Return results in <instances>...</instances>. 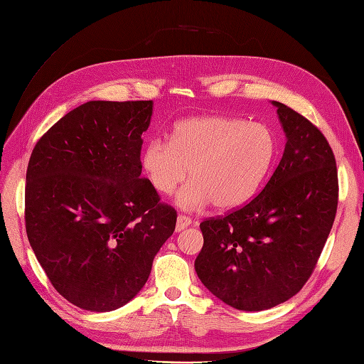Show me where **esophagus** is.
<instances>
[{
	"mask_svg": "<svg viewBox=\"0 0 364 364\" xmlns=\"http://www.w3.org/2000/svg\"><path fill=\"white\" fill-rule=\"evenodd\" d=\"M191 218L186 217V215H178V220H176V232H181V230L186 229L191 225Z\"/></svg>",
	"mask_w": 364,
	"mask_h": 364,
	"instance_id": "1",
	"label": "esophagus"
}]
</instances>
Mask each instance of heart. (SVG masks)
Listing matches in <instances>:
<instances>
[{
    "label": "heart",
    "mask_w": 364,
    "mask_h": 364,
    "mask_svg": "<svg viewBox=\"0 0 364 364\" xmlns=\"http://www.w3.org/2000/svg\"><path fill=\"white\" fill-rule=\"evenodd\" d=\"M277 138L264 124L235 117H196L173 129L171 141L151 139L141 156L150 185L170 196L190 178L178 196L182 209L213 203L230 211L250 202L277 158Z\"/></svg>",
    "instance_id": "obj_1"
}]
</instances>
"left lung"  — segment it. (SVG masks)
<instances>
[{
  "mask_svg": "<svg viewBox=\"0 0 364 364\" xmlns=\"http://www.w3.org/2000/svg\"><path fill=\"white\" fill-rule=\"evenodd\" d=\"M272 105L287 138L279 165L252 202L200 223L203 247L194 262L205 287L241 311L269 310L304 287L337 211L326 138L289 106Z\"/></svg>",
  "mask_w": 364,
  "mask_h": 364,
  "instance_id": "obj_1",
  "label": "left lung"
}]
</instances>
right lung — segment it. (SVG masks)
Here are the masks:
<instances>
[{"instance_id": "right-lung-1", "label": "right lung", "mask_w": 364, "mask_h": 364, "mask_svg": "<svg viewBox=\"0 0 364 364\" xmlns=\"http://www.w3.org/2000/svg\"><path fill=\"white\" fill-rule=\"evenodd\" d=\"M153 102L92 100L62 117L33 149L26 229L53 287L87 311L126 305L144 287L176 226L141 179Z\"/></svg>"}]
</instances>
